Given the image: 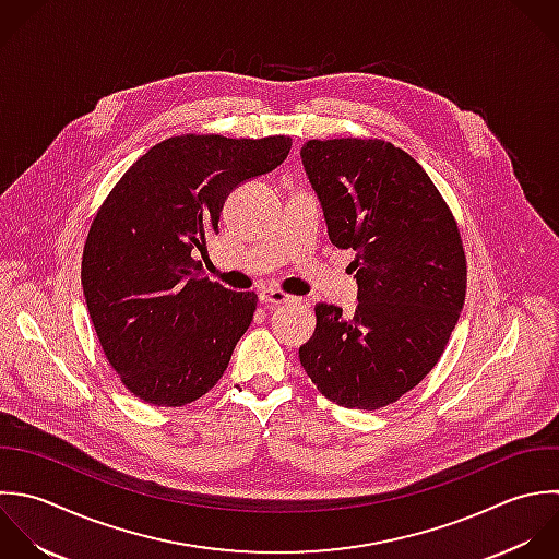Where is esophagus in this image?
Returning a JSON list of instances; mask_svg holds the SVG:
<instances>
[{
	"instance_id": "obj_1",
	"label": "esophagus",
	"mask_w": 559,
	"mask_h": 559,
	"mask_svg": "<svg viewBox=\"0 0 559 559\" xmlns=\"http://www.w3.org/2000/svg\"><path fill=\"white\" fill-rule=\"evenodd\" d=\"M259 300H261L263 305H267V307H276V305H285V302H294L296 298H294V296H287V294L278 292V289L263 287V289H259Z\"/></svg>"
}]
</instances>
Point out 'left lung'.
Masks as SVG:
<instances>
[{
	"instance_id": "1",
	"label": "left lung",
	"mask_w": 559,
	"mask_h": 559,
	"mask_svg": "<svg viewBox=\"0 0 559 559\" xmlns=\"http://www.w3.org/2000/svg\"><path fill=\"white\" fill-rule=\"evenodd\" d=\"M302 167L333 246L355 250L357 309L318 302L300 364L350 409H379L438 364L466 298L457 224L427 171L379 139L307 141Z\"/></svg>"
}]
</instances>
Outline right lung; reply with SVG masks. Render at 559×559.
I'll return each instance as SVG.
<instances>
[{"mask_svg":"<svg viewBox=\"0 0 559 559\" xmlns=\"http://www.w3.org/2000/svg\"><path fill=\"white\" fill-rule=\"evenodd\" d=\"M289 136H171L147 150L97 211L82 289L108 364L156 407L206 394L248 331L254 292H230L193 259L217 233L226 198L276 169Z\"/></svg>","mask_w":559,"mask_h":559,"instance_id":"add662e5","label":"right lung"}]
</instances>
